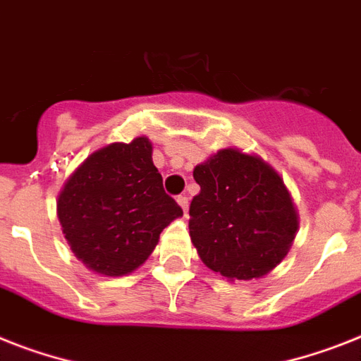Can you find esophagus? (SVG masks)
I'll return each instance as SVG.
<instances>
[{
  "mask_svg": "<svg viewBox=\"0 0 361 361\" xmlns=\"http://www.w3.org/2000/svg\"><path fill=\"white\" fill-rule=\"evenodd\" d=\"M177 202H178V207L183 208L184 212H188V204H190V202H188V197H186V195H178V197H177Z\"/></svg>",
  "mask_w": 361,
  "mask_h": 361,
  "instance_id": "obj_1",
  "label": "esophagus"
}]
</instances>
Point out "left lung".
Instances as JSON below:
<instances>
[{"label":"left lung","instance_id":"8db88e82","mask_svg":"<svg viewBox=\"0 0 361 361\" xmlns=\"http://www.w3.org/2000/svg\"><path fill=\"white\" fill-rule=\"evenodd\" d=\"M190 236L204 266L228 281L267 275L286 258L299 216L284 180L256 154L221 149L193 169Z\"/></svg>","mask_w":361,"mask_h":361}]
</instances>
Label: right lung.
<instances>
[{"label": "right lung", "mask_w": 361, "mask_h": 361, "mask_svg": "<svg viewBox=\"0 0 361 361\" xmlns=\"http://www.w3.org/2000/svg\"><path fill=\"white\" fill-rule=\"evenodd\" d=\"M145 136L110 144L73 171L56 201V216L71 251L88 269L123 276L140 267L160 232L183 216L164 192Z\"/></svg>", "instance_id": "right-lung-1"}]
</instances>
